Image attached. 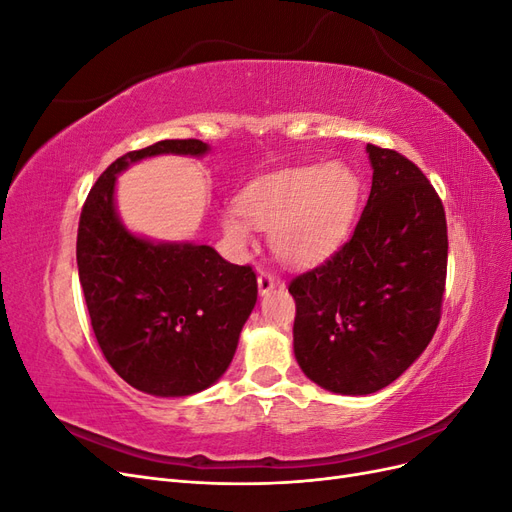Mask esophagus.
Wrapping results in <instances>:
<instances>
[{
  "instance_id": "34e87169",
  "label": "esophagus",
  "mask_w": 512,
  "mask_h": 512,
  "mask_svg": "<svg viewBox=\"0 0 512 512\" xmlns=\"http://www.w3.org/2000/svg\"><path fill=\"white\" fill-rule=\"evenodd\" d=\"M275 284H277V280H275V275H273L271 271H260V273H258V288H260V294H265V292L273 290Z\"/></svg>"
}]
</instances>
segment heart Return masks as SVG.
<instances>
[{"label":"heart","instance_id":"heart-1","mask_svg":"<svg viewBox=\"0 0 512 512\" xmlns=\"http://www.w3.org/2000/svg\"><path fill=\"white\" fill-rule=\"evenodd\" d=\"M363 183L344 162L309 164L256 179L239 196V209L224 213V228L237 243H250L254 227L271 228L275 254L312 262L342 243L361 203Z\"/></svg>","mask_w":512,"mask_h":512}]
</instances>
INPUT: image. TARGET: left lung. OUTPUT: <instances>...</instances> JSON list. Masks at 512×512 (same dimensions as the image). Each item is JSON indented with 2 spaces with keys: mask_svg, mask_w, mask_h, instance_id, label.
<instances>
[{
  "mask_svg": "<svg viewBox=\"0 0 512 512\" xmlns=\"http://www.w3.org/2000/svg\"><path fill=\"white\" fill-rule=\"evenodd\" d=\"M374 181L350 239L292 277L294 356L309 380L369 395L397 380L436 333L446 290L444 205L412 160L367 145Z\"/></svg>",
  "mask_w": 512,
  "mask_h": 512,
  "instance_id": "obj_1",
  "label": "left lung"
}]
</instances>
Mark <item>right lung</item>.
Masks as SVG:
<instances>
[{"label":"right lung","instance_id":"obj_1","mask_svg":"<svg viewBox=\"0 0 512 512\" xmlns=\"http://www.w3.org/2000/svg\"><path fill=\"white\" fill-rule=\"evenodd\" d=\"M205 151L196 138L128 151L98 177L81 211L76 265L91 329L106 363L149 395L183 397L218 380L258 297L250 265H230L209 245L138 239L115 215V175L128 164Z\"/></svg>","mask_w":512,"mask_h":512}]
</instances>
